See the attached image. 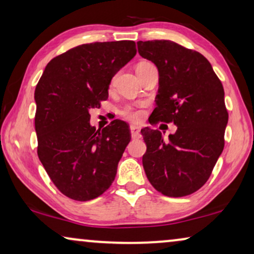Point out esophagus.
I'll return each mask as SVG.
<instances>
[{
    "instance_id": "1",
    "label": "esophagus",
    "mask_w": 254,
    "mask_h": 254,
    "mask_svg": "<svg viewBox=\"0 0 254 254\" xmlns=\"http://www.w3.org/2000/svg\"><path fill=\"white\" fill-rule=\"evenodd\" d=\"M130 133H131V137H133V138H140L141 137L140 129H138L137 126H135V125H131V126H130Z\"/></svg>"
}]
</instances>
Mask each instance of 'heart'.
<instances>
[{
	"mask_svg": "<svg viewBox=\"0 0 254 254\" xmlns=\"http://www.w3.org/2000/svg\"><path fill=\"white\" fill-rule=\"evenodd\" d=\"M120 114L124 118H126V119H129L133 121H138L142 118L141 111L135 109V107H133V106H129V105L123 107L120 111Z\"/></svg>",
	"mask_w": 254,
	"mask_h": 254,
	"instance_id": "1",
	"label": "heart"
}]
</instances>
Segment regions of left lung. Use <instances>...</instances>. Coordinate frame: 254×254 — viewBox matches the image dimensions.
<instances>
[{
	"label": "left lung",
	"instance_id": "left-lung-1",
	"mask_svg": "<svg viewBox=\"0 0 254 254\" xmlns=\"http://www.w3.org/2000/svg\"><path fill=\"white\" fill-rule=\"evenodd\" d=\"M137 50L159 72L150 124L177 126L169 140L157 129L141 130L147 144L145 175L166 196L190 195L207 183L223 151L229 118L223 85L202 54L175 41H138Z\"/></svg>",
	"mask_w": 254,
	"mask_h": 254
}]
</instances>
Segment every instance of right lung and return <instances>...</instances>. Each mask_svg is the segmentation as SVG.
<instances>
[{
	"label": "right lung",
	"instance_id": "right-lung-1",
	"mask_svg": "<svg viewBox=\"0 0 254 254\" xmlns=\"http://www.w3.org/2000/svg\"><path fill=\"white\" fill-rule=\"evenodd\" d=\"M136 54L133 40L83 44L48 62L36 86L38 157L58 190L76 201L109 190L130 141L129 126H90V109L109 98L111 79Z\"/></svg>",
	"mask_w": 254,
	"mask_h": 254
}]
</instances>
